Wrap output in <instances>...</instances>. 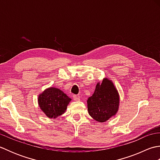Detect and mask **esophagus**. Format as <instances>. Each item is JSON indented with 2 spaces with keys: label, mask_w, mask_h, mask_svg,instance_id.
I'll return each instance as SVG.
<instances>
[{
  "label": "esophagus",
  "mask_w": 160,
  "mask_h": 160,
  "mask_svg": "<svg viewBox=\"0 0 160 160\" xmlns=\"http://www.w3.org/2000/svg\"><path fill=\"white\" fill-rule=\"evenodd\" d=\"M73 99L75 101H80V97L78 96H76V95H73Z\"/></svg>",
  "instance_id": "34e87169"
}]
</instances>
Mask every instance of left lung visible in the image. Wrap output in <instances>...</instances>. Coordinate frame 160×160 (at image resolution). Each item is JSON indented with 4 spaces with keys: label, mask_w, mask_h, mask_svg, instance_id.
<instances>
[{
    "label": "left lung",
    "mask_w": 160,
    "mask_h": 160,
    "mask_svg": "<svg viewBox=\"0 0 160 160\" xmlns=\"http://www.w3.org/2000/svg\"><path fill=\"white\" fill-rule=\"evenodd\" d=\"M120 96L113 83L108 78L98 82L92 96L87 100L90 116L99 122H104L116 114Z\"/></svg>",
    "instance_id": "1"
}]
</instances>
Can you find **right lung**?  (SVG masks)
<instances>
[{
  "label": "right lung",
  "instance_id": "right-lung-1",
  "mask_svg": "<svg viewBox=\"0 0 160 160\" xmlns=\"http://www.w3.org/2000/svg\"><path fill=\"white\" fill-rule=\"evenodd\" d=\"M38 104L49 118H56L65 112L71 101L63 91L55 87L45 89L38 96Z\"/></svg>",
  "mask_w": 160,
  "mask_h": 160
}]
</instances>
